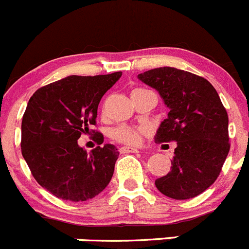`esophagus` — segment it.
Here are the masks:
<instances>
[{"mask_svg": "<svg viewBox=\"0 0 249 249\" xmlns=\"http://www.w3.org/2000/svg\"><path fill=\"white\" fill-rule=\"evenodd\" d=\"M120 152L121 153H136V152H138L137 148H133V147H121L120 148Z\"/></svg>", "mask_w": 249, "mask_h": 249, "instance_id": "1", "label": "esophagus"}]
</instances>
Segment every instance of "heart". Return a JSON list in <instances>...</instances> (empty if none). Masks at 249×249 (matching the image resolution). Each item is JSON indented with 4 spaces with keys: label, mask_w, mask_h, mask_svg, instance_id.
Masks as SVG:
<instances>
[{
    "label": "heart",
    "mask_w": 249,
    "mask_h": 249,
    "mask_svg": "<svg viewBox=\"0 0 249 249\" xmlns=\"http://www.w3.org/2000/svg\"><path fill=\"white\" fill-rule=\"evenodd\" d=\"M147 132V128L143 126H127V124H121L116 127L112 132V137L120 142V143L126 144H138L141 142V138Z\"/></svg>",
    "instance_id": "b5f03b06"
}]
</instances>
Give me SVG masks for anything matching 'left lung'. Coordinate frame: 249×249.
Here are the masks:
<instances>
[{
	"mask_svg": "<svg viewBox=\"0 0 249 249\" xmlns=\"http://www.w3.org/2000/svg\"><path fill=\"white\" fill-rule=\"evenodd\" d=\"M138 78L157 89L169 107L155 141L177 142L171 172L156 179V187L169 198H193L214 183L228 156L227 111L214 87L191 72L160 67Z\"/></svg>",
	"mask_w": 249,
	"mask_h": 249,
	"instance_id": "8db88e82",
	"label": "left lung"
}]
</instances>
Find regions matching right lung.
<instances>
[{
  "instance_id": "1",
  "label": "right lung",
  "mask_w": 249,
  "mask_h": 249,
  "mask_svg": "<svg viewBox=\"0 0 249 249\" xmlns=\"http://www.w3.org/2000/svg\"><path fill=\"white\" fill-rule=\"evenodd\" d=\"M122 72L68 76L37 89L30 98L21 126V152L38 184L57 198L81 202L93 198L111 181L117 148L103 143L96 126L103 94ZM92 131L99 146L89 155L76 143Z\"/></svg>"
}]
</instances>
